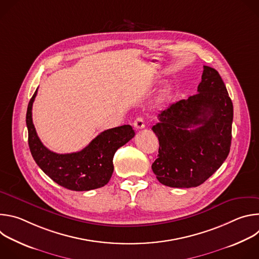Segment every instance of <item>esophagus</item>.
<instances>
[{"label":"esophagus","instance_id":"1","mask_svg":"<svg viewBox=\"0 0 259 259\" xmlns=\"http://www.w3.org/2000/svg\"><path fill=\"white\" fill-rule=\"evenodd\" d=\"M133 125H134V127H135L136 129H142V128H144V120H143V118H142V117L136 118L135 121H134V123H133Z\"/></svg>","mask_w":259,"mask_h":259}]
</instances>
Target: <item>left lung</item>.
Instances as JSON below:
<instances>
[{"instance_id": "left-lung-1", "label": "left lung", "mask_w": 259, "mask_h": 259, "mask_svg": "<svg viewBox=\"0 0 259 259\" xmlns=\"http://www.w3.org/2000/svg\"><path fill=\"white\" fill-rule=\"evenodd\" d=\"M203 68L198 93L162 110L152 128L160 144L152 169L170 188L199 187L230 153L233 102L218 71Z\"/></svg>"}]
</instances>
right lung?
Listing matches in <instances>:
<instances>
[{
  "label": "right lung",
  "mask_w": 259,
  "mask_h": 259,
  "mask_svg": "<svg viewBox=\"0 0 259 259\" xmlns=\"http://www.w3.org/2000/svg\"><path fill=\"white\" fill-rule=\"evenodd\" d=\"M38 89L30 98L26 112L28 145L33 160L59 186L76 192L104 187L114 172L115 153L135 135L130 125L105 130L80 152L56 154L41 142L32 124L31 109Z\"/></svg>",
  "instance_id": "obj_1"
}]
</instances>
